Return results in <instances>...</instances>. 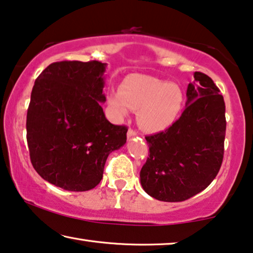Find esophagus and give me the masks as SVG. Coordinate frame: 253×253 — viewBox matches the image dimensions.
Wrapping results in <instances>:
<instances>
[{
  "instance_id": "1",
  "label": "esophagus",
  "mask_w": 253,
  "mask_h": 253,
  "mask_svg": "<svg viewBox=\"0 0 253 253\" xmlns=\"http://www.w3.org/2000/svg\"><path fill=\"white\" fill-rule=\"evenodd\" d=\"M126 134H127V138H131V137H134V135L137 133H135L132 129H129V130H127Z\"/></svg>"
}]
</instances>
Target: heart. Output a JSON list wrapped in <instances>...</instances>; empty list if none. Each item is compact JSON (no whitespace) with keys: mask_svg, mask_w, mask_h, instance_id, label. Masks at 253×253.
<instances>
[{"mask_svg":"<svg viewBox=\"0 0 253 253\" xmlns=\"http://www.w3.org/2000/svg\"><path fill=\"white\" fill-rule=\"evenodd\" d=\"M108 104L118 119L138 111L137 122L142 130L156 133L174 123L180 114L184 94L175 84L146 74H132L119 91L108 94Z\"/></svg>","mask_w":253,"mask_h":253,"instance_id":"heart-1","label":"heart"}]
</instances>
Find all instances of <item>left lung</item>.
Segmentation results:
<instances>
[{"mask_svg":"<svg viewBox=\"0 0 253 253\" xmlns=\"http://www.w3.org/2000/svg\"><path fill=\"white\" fill-rule=\"evenodd\" d=\"M211 78L194 73L186 108L172 126L147 135L149 157L140 182L149 196L181 202L206 189L220 170L226 133L225 101Z\"/></svg>","mask_w":253,"mask_h":253,"instance_id":"8db88e82","label":"left lung"}]
</instances>
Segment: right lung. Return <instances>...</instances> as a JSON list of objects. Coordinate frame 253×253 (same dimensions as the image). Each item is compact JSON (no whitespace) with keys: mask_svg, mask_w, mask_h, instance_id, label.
<instances>
[{"mask_svg":"<svg viewBox=\"0 0 253 253\" xmlns=\"http://www.w3.org/2000/svg\"><path fill=\"white\" fill-rule=\"evenodd\" d=\"M106 64L58 61L36 79L27 111V144L36 172L57 187L85 192L106 160L126 142L127 127L106 119Z\"/></svg>","mask_w":253,"mask_h":253,"instance_id":"add662e5","label":"right lung"}]
</instances>
